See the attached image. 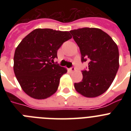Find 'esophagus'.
I'll return each instance as SVG.
<instances>
[{
    "mask_svg": "<svg viewBox=\"0 0 131 131\" xmlns=\"http://www.w3.org/2000/svg\"><path fill=\"white\" fill-rule=\"evenodd\" d=\"M69 71H71V72H73V71H75V68H74V67H72V68H71L69 69Z\"/></svg>",
    "mask_w": 131,
    "mask_h": 131,
    "instance_id": "obj_1",
    "label": "esophagus"
}]
</instances>
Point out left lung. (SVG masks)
<instances>
[{
    "label": "left lung",
    "instance_id": "8db88e82",
    "mask_svg": "<svg viewBox=\"0 0 131 131\" xmlns=\"http://www.w3.org/2000/svg\"><path fill=\"white\" fill-rule=\"evenodd\" d=\"M80 48L82 62L89 60V69L82 71L83 80L75 83L77 92L95 98L111 86L119 69V50L110 36L98 28L70 31Z\"/></svg>",
    "mask_w": 131,
    "mask_h": 131
}]
</instances>
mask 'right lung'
Segmentation results:
<instances>
[{
    "mask_svg": "<svg viewBox=\"0 0 131 131\" xmlns=\"http://www.w3.org/2000/svg\"><path fill=\"white\" fill-rule=\"evenodd\" d=\"M72 37L69 31L36 29L16 48L14 71L23 91L31 98L46 99L54 94L67 69L54 63L58 50Z\"/></svg>",
    "mask_w": 131,
    "mask_h": 131,
    "instance_id": "right-lung-1",
    "label": "right lung"
}]
</instances>
